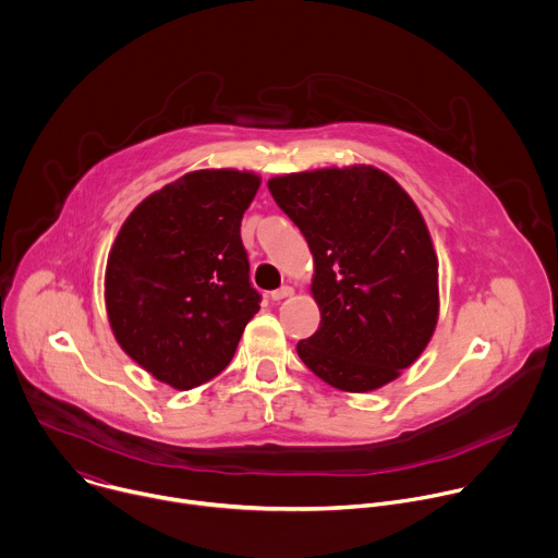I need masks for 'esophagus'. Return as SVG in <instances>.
Instances as JSON below:
<instances>
[{
  "instance_id": "34e87169",
  "label": "esophagus",
  "mask_w": 558,
  "mask_h": 558,
  "mask_svg": "<svg viewBox=\"0 0 558 558\" xmlns=\"http://www.w3.org/2000/svg\"><path fill=\"white\" fill-rule=\"evenodd\" d=\"M290 294H292V288H290V286H281V288H277V290L270 292V299H272V301H281V299H288Z\"/></svg>"
}]
</instances>
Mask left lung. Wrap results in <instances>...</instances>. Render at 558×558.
<instances>
[{
  "mask_svg": "<svg viewBox=\"0 0 558 558\" xmlns=\"http://www.w3.org/2000/svg\"><path fill=\"white\" fill-rule=\"evenodd\" d=\"M314 255L318 329L296 344L323 381L349 392L392 381L438 318L436 253L410 196L368 166L268 181Z\"/></svg>",
  "mask_w": 558,
  "mask_h": 558,
  "instance_id": "8db88e82",
  "label": "left lung"
}]
</instances>
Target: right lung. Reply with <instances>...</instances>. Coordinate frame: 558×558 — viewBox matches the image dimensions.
Segmentation results:
<instances>
[{
	"label": "right lung",
	"instance_id": "right-lung-1",
	"mask_svg": "<svg viewBox=\"0 0 558 558\" xmlns=\"http://www.w3.org/2000/svg\"><path fill=\"white\" fill-rule=\"evenodd\" d=\"M257 190L251 172L185 174L148 196L111 248L113 333L137 364L179 390L222 373L259 310L240 235Z\"/></svg>",
	"mask_w": 558,
	"mask_h": 558
}]
</instances>
